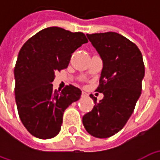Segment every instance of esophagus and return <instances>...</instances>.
I'll use <instances>...</instances> for the list:
<instances>
[{
    "mask_svg": "<svg viewBox=\"0 0 160 160\" xmlns=\"http://www.w3.org/2000/svg\"><path fill=\"white\" fill-rule=\"evenodd\" d=\"M81 97H82V98L87 97V92H82V93H81Z\"/></svg>",
    "mask_w": 160,
    "mask_h": 160,
    "instance_id": "esophagus-1",
    "label": "esophagus"
}]
</instances>
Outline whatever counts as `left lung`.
Masks as SVG:
<instances>
[{"mask_svg": "<svg viewBox=\"0 0 160 160\" xmlns=\"http://www.w3.org/2000/svg\"><path fill=\"white\" fill-rule=\"evenodd\" d=\"M103 59L99 85L96 89L103 99H93V109L82 119L87 131L94 137H111L124 127L142 90L145 66L142 55L134 42L117 32L87 34Z\"/></svg>", "mask_w": 160, "mask_h": 160, "instance_id": "left-lung-1", "label": "left lung"}]
</instances>
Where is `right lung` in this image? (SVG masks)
I'll use <instances>...</instances> for the list:
<instances>
[{
  "label": "right lung",
  "instance_id": "1",
  "mask_svg": "<svg viewBox=\"0 0 160 160\" xmlns=\"http://www.w3.org/2000/svg\"><path fill=\"white\" fill-rule=\"evenodd\" d=\"M87 42L84 33L54 26L38 32L19 50L14 67L16 104L23 125L33 136H56L64 111L80 99L78 87L69 85L60 92L52 82L55 73L68 68L72 54Z\"/></svg>",
  "mask_w": 160,
  "mask_h": 160
}]
</instances>
